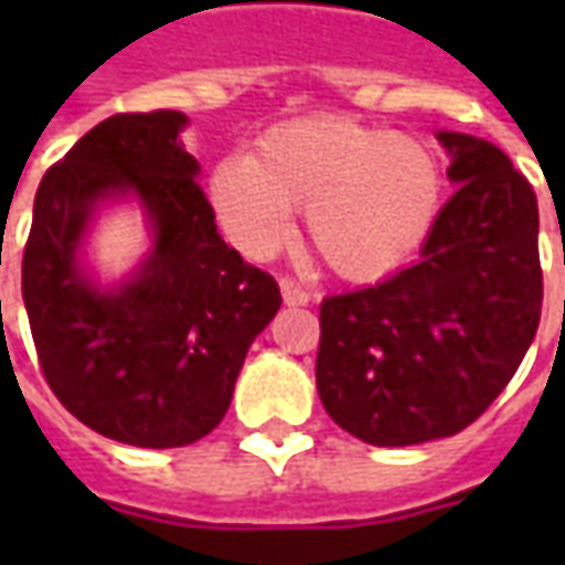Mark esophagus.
I'll return each mask as SVG.
<instances>
[{"label": "esophagus", "instance_id": "obj_1", "mask_svg": "<svg viewBox=\"0 0 565 565\" xmlns=\"http://www.w3.org/2000/svg\"><path fill=\"white\" fill-rule=\"evenodd\" d=\"M279 289H282V301H286V305H292V308H301V305H308V301H311L308 289H301L295 279H279Z\"/></svg>", "mask_w": 565, "mask_h": 565}]
</instances>
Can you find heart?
Wrapping results in <instances>:
<instances>
[{
  "label": "heart",
  "mask_w": 565,
  "mask_h": 565,
  "mask_svg": "<svg viewBox=\"0 0 565 565\" xmlns=\"http://www.w3.org/2000/svg\"><path fill=\"white\" fill-rule=\"evenodd\" d=\"M440 166L415 138L339 116L282 121L213 169L210 204L242 250L264 257L308 206L320 257L342 276L374 279L422 248L440 210Z\"/></svg>",
  "instance_id": "heart-1"
}]
</instances>
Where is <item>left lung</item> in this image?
<instances>
[{
	"instance_id": "8db88e82",
	"label": "left lung",
	"mask_w": 565,
	"mask_h": 565,
	"mask_svg": "<svg viewBox=\"0 0 565 565\" xmlns=\"http://www.w3.org/2000/svg\"><path fill=\"white\" fill-rule=\"evenodd\" d=\"M452 198L422 257L377 286L323 298L317 393L371 446L466 430L510 383L541 320L537 198L490 141L437 131Z\"/></svg>"
}]
</instances>
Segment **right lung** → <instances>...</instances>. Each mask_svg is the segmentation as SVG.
<instances>
[{
  "label": "right lung",
  "mask_w": 565,
  "mask_h": 565,
  "mask_svg": "<svg viewBox=\"0 0 565 565\" xmlns=\"http://www.w3.org/2000/svg\"><path fill=\"white\" fill-rule=\"evenodd\" d=\"M175 109L99 121L46 169L33 198L21 295L43 377L77 422L109 440L172 449L223 422L250 342L279 311L270 273L216 232ZM141 200L154 245L119 287L79 260L106 200Z\"/></svg>",
  "instance_id": "obj_1"
}]
</instances>
